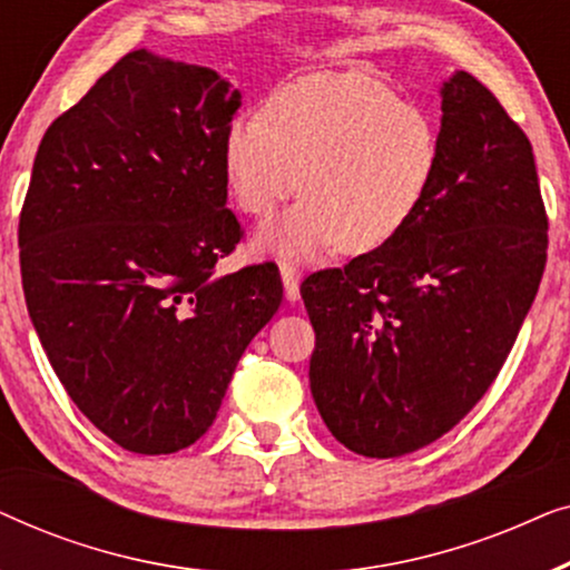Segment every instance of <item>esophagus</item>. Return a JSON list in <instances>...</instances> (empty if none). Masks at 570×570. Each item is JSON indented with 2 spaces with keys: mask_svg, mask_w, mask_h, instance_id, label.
Masks as SVG:
<instances>
[{
  "mask_svg": "<svg viewBox=\"0 0 570 570\" xmlns=\"http://www.w3.org/2000/svg\"><path fill=\"white\" fill-rule=\"evenodd\" d=\"M279 275H283L287 301H298L301 298V272H298V267H295V264H291V262H283V264H279Z\"/></svg>",
  "mask_w": 570,
  "mask_h": 570,
  "instance_id": "obj_1",
  "label": "esophagus"
}]
</instances>
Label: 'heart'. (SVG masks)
<instances>
[{
    "instance_id": "b5f03b06",
    "label": "heart",
    "mask_w": 570,
    "mask_h": 570,
    "mask_svg": "<svg viewBox=\"0 0 570 570\" xmlns=\"http://www.w3.org/2000/svg\"><path fill=\"white\" fill-rule=\"evenodd\" d=\"M223 163L238 207L269 217L298 189L301 205L259 233L262 252L371 254L431 199L441 135L431 114L357 72H318L275 90L264 116H236ZM304 178L301 179L299 176Z\"/></svg>"
}]
</instances>
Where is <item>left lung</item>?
Wrapping results in <instances>:
<instances>
[{
  "label": "left lung",
  "instance_id": "obj_1",
  "mask_svg": "<svg viewBox=\"0 0 570 570\" xmlns=\"http://www.w3.org/2000/svg\"><path fill=\"white\" fill-rule=\"evenodd\" d=\"M441 170L394 240L303 279L311 394L350 451L404 456L449 433L503 368L548 262L532 145L470 72L441 88Z\"/></svg>",
  "mask_w": 570,
  "mask_h": 570
}]
</instances>
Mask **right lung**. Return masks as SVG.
I'll use <instances>...</instances> for the list:
<instances>
[{
	"label": "right lung",
	"instance_id": "right-lung-1",
	"mask_svg": "<svg viewBox=\"0 0 570 570\" xmlns=\"http://www.w3.org/2000/svg\"><path fill=\"white\" fill-rule=\"evenodd\" d=\"M240 92L139 49L46 129L20 213L30 322L85 417L135 454L213 425L283 301L275 262L217 275L240 238L223 137Z\"/></svg>",
	"mask_w": 570,
	"mask_h": 570
}]
</instances>
